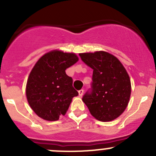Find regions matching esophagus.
<instances>
[{
	"label": "esophagus",
	"mask_w": 156,
	"mask_h": 156,
	"mask_svg": "<svg viewBox=\"0 0 156 156\" xmlns=\"http://www.w3.org/2000/svg\"><path fill=\"white\" fill-rule=\"evenodd\" d=\"M83 94H84V90H80L79 91H78V94H79L80 97H82L83 96Z\"/></svg>",
	"instance_id": "34e87169"
}]
</instances>
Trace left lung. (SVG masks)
<instances>
[{
  "instance_id": "obj_1",
  "label": "left lung",
  "mask_w": 156,
  "mask_h": 156,
  "mask_svg": "<svg viewBox=\"0 0 156 156\" xmlns=\"http://www.w3.org/2000/svg\"><path fill=\"white\" fill-rule=\"evenodd\" d=\"M81 59L94 70L91 93L83 102L93 117L111 122L126 109L131 94L128 73L117 57L106 51L79 53Z\"/></svg>"
}]
</instances>
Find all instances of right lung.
Returning <instances> with one entry per match:
<instances>
[{
    "mask_svg": "<svg viewBox=\"0 0 156 156\" xmlns=\"http://www.w3.org/2000/svg\"><path fill=\"white\" fill-rule=\"evenodd\" d=\"M75 53L53 50L44 54L30 72L26 94L30 107L38 117L50 122L65 115L78 91L66 69L78 61Z\"/></svg>",
    "mask_w": 156,
    "mask_h": 156,
    "instance_id": "right-lung-1",
    "label": "right lung"
}]
</instances>
